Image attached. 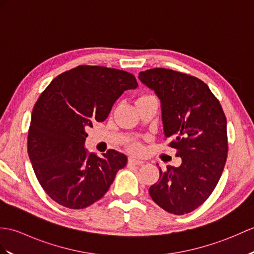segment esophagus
I'll return each mask as SVG.
<instances>
[{
  "instance_id": "1",
  "label": "esophagus",
  "mask_w": 254,
  "mask_h": 254,
  "mask_svg": "<svg viewBox=\"0 0 254 254\" xmlns=\"http://www.w3.org/2000/svg\"><path fill=\"white\" fill-rule=\"evenodd\" d=\"M128 163L134 164V166H141V164L144 163V161L143 160H139V159H137V158L131 157V158H128Z\"/></svg>"
}]
</instances>
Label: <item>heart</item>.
Listing matches in <instances>:
<instances>
[{
	"label": "heart",
	"mask_w": 254,
	"mask_h": 254,
	"mask_svg": "<svg viewBox=\"0 0 254 254\" xmlns=\"http://www.w3.org/2000/svg\"><path fill=\"white\" fill-rule=\"evenodd\" d=\"M133 149H134L135 151H138V150H140V146L137 145V144H135V145L133 146Z\"/></svg>",
	"instance_id": "1"
}]
</instances>
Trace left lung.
<instances>
[{
  "label": "left lung",
  "mask_w": 254,
  "mask_h": 254,
  "mask_svg": "<svg viewBox=\"0 0 254 254\" xmlns=\"http://www.w3.org/2000/svg\"><path fill=\"white\" fill-rule=\"evenodd\" d=\"M138 79L161 103L164 136L182 158L180 167L159 168L151 199L169 213L183 215L200 207L219 182L227 158L226 117L209 86L190 74L154 68Z\"/></svg>",
  "instance_id": "obj_1"
}]
</instances>
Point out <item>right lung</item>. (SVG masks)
<instances>
[{
  "label": "right lung",
  "mask_w": 254,
  "mask_h": 254,
  "mask_svg": "<svg viewBox=\"0 0 254 254\" xmlns=\"http://www.w3.org/2000/svg\"><path fill=\"white\" fill-rule=\"evenodd\" d=\"M123 70L82 64L53 80L35 103L28 155L39 183L58 204L84 209L107 192L127 158L115 149L87 152L86 127L103 122L116 100L137 87Z\"/></svg>",
  "instance_id": "add662e5"
}]
</instances>
